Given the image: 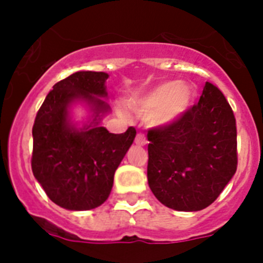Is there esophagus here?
<instances>
[{
	"label": "esophagus",
	"mask_w": 263,
	"mask_h": 263,
	"mask_svg": "<svg viewBox=\"0 0 263 263\" xmlns=\"http://www.w3.org/2000/svg\"><path fill=\"white\" fill-rule=\"evenodd\" d=\"M136 143H137V145H139V146L147 145V139H146L145 134H143V133L137 134V136H136Z\"/></svg>",
	"instance_id": "34e87169"
}]
</instances>
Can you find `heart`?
<instances>
[{
	"label": "heart",
	"mask_w": 263,
	"mask_h": 263,
	"mask_svg": "<svg viewBox=\"0 0 263 263\" xmlns=\"http://www.w3.org/2000/svg\"><path fill=\"white\" fill-rule=\"evenodd\" d=\"M194 101V88L187 83L166 81L129 103L137 116L154 127L173 125L187 113Z\"/></svg>",
	"instance_id": "obj_1"
}]
</instances>
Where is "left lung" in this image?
<instances>
[{
	"label": "left lung",
	"instance_id": "left-lung-1",
	"mask_svg": "<svg viewBox=\"0 0 263 263\" xmlns=\"http://www.w3.org/2000/svg\"><path fill=\"white\" fill-rule=\"evenodd\" d=\"M147 139L148 185L171 210H204L236 174V118L221 90L211 83L180 120L150 129Z\"/></svg>",
	"mask_w": 263,
	"mask_h": 263
}]
</instances>
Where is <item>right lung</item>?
Returning <instances> with one entry per match:
<instances>
[{"mask_svg": "<svg viewBox=\"0 0 263 263\" xmlns=\"http://www.w3.org/2000/svg\"><path fill=\"white\" fill-rule=\"evenodd\" d=\"M105 72L79 71L52 87L32 126V174L50 200L69 211L101 205L110 195L121 160L136 138L130 126L122 134L100 126L109 111ZM85 102L94 115L83 128L69 117L72 103Z\"/></svg>", "mask_w": 263, "mask_h": 263, "instance_id": "1", "label": "right lung"}]
</instances>
